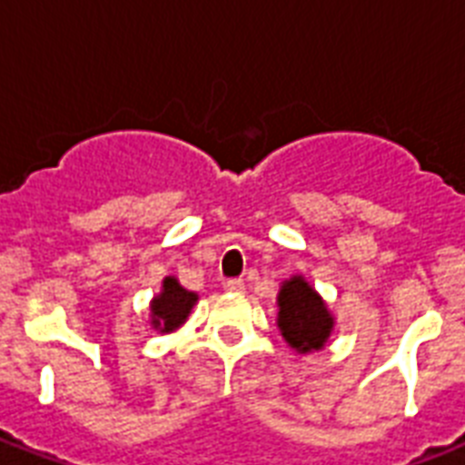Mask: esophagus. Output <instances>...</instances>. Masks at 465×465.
I'll list each match as a JSON object with an SVG mask.
<instances>
[{"label": "esophagus", "instance_id": "1", "mask_svg": "<svg viewBox=\"0 0 465 465\" xmlns=\"http://www.w3.org/2000/svg\"><path fill=\"white\" fill-rule=\"evenodd\" d=\"M224 290L226 292H243L246 290V284H243V280H224Z\"/></svg>", "mask_w": 465, "mask_h": 465}]
</instances>
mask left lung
Wrapping results in <instances>:
<instances>
[{"label": "left lung", "instance_id": "obj_1", "mask_svg": "<svg viewBox=\"0 0 465 465\" xmlns=\"http://www.w3.org/2000/svg\"><path fill=\"white\" fill-rule=\"evenodd\" d=\"M277 328L294 352L311 354L328 345L335 316L306 277L292 275L277 292Z\"/></svg>", "mask_w": 465, "mask_h": 465}]
</instances>
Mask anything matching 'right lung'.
<instances>
[{
    "instance_id": "obj_1",
    "label": "right lung",
    "mask_w": 465,
    "mask_h": 465,
    "mask_svg": "<svg viewBox=\"0 0 465 465\" xmlns=\"http://www.w3.org/2000/svg\"><path fill=\"white\" fill-rule=\"evenodd\" d=\"M195 292H188L178 282V277L168 275L161 282V292L149 304V323L161 335L178 331L188 321L190 311L197 304Z\"/></svg>"
}]
</instances>
